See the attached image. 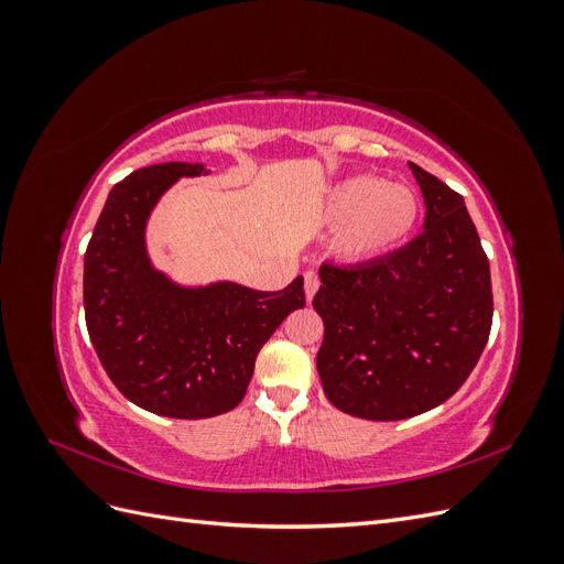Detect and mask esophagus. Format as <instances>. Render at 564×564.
<instances>
[{
  "instance_id": "obj_1",
  "label": "esophagus",
  "mask_w": 564,
  "mask_h": 564,
  "mask_svg": "<svg viewBox=\"0 0 564 564\" xmlns=\"http://www.w3.org/2000/svg\"><path fill=\"white\" fill-rule=\"evenodd\" d=\"M303 286H305V299L313 301V296L317 294V289H319V278H317L315 270L305 272V275H303Z\"/></svg>"
}]
</instances>
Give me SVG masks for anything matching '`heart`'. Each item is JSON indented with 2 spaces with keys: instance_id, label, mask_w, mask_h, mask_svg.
I'll list each match as a JSON object with an SVG mask.
<instances>
[{
  "instance_id": "1",
  "label": "heart",
  "mask_w": 564,
  "mask_h": 564,
  "mask_svg": "<svg viewBox=\"0 0 564 564\" xmlns=\"http://www.w3.org/2000/svg\"><path fill=\"white\" fill-rule=\"evenodd\" d=\"M327 216L338 224L334 251L346 261H371L412 237L421 218V197L412 187L379 176H352L332 191Z\"/></svg>"
}]
</instances>
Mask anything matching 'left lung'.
Segmentation results:
<instances>
[{
	"label": "left lung",
	"instance_id": "1",
	"mask_svg": "<svg viewBox=\"0 0 564 564\" xmlns=\"http://www.w3.org/2000/svg\"><path fill=\"white\" fill-rule=\"evenodd\" d=\"M409 169L425 199L423 232L362 265H319L317 371L327 400L357 419H412L447 402L491 332L489 259L464 197Z\"/></svg>",
	"mask_w": 564,
	"mask_h": 564
}]
</instances>
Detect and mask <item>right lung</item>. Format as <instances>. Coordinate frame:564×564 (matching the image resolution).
I'll list each match as a JSON object with an SVG mask.
<instances>
[{
	"label": "right lung",
	"instance_id": "right-lung-1",
	"mask_svg": "<svg viewBox=\"0 0 564 564\" xmlns=\"http://www.w3.org/2000/svg\"><path fill=\"white\" fill-rule=\"evenodd\" d=\"M202 164L143 166L117 183L84 253V317L110 381L152 414L209 419L242 402L256 355L305 305L303 278L282 292L232 282L183 289L152 270L145 220L169 185Z\"/></svg>",
	"mask_w": 564,
	"mask_h": 564
}]
</instances>
